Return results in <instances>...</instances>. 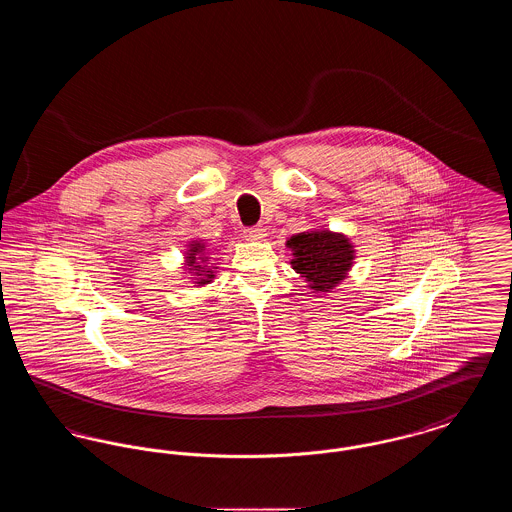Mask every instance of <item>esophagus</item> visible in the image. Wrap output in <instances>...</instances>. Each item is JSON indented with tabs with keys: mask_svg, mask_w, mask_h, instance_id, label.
Masks as SVG:
<instances>
[{
	"mask_svg": "<svg viewBox=\"0 0 512 512\" xmlns=\"http://www.w3.org/2000/svg\"><path fill=\"white\" fill-rule=\"evenodd\" d=\"M245 238L247 240H263L267 236V228L265 226H249L244 230Z\"/></svg>",
	"mask_w": 512,
	"mask_h": 512,
	"instance_id": "obj_1",
	"label": "esophagus"
}]
</instances>
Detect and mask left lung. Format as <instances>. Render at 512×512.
<instances>
[{"instance_id": "left-lung-1", "label": "left lung", "mask_w": 512, "mask_h": 512, "mask_svg": "<svg viewBox=\"0 0 512 512\" xmlns=\"http://www.w3.org/2000/svg\"><path fill=\"white\" fill-rule=\"evenodd\" d=\"M288 245L293 249V270L317 292H330L340 284L353 261V245L328 230L297 234Z\"/></svg>"}]
</instances>
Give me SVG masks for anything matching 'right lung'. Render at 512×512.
Returning a JSON list of instances; mask_svg holds the SVG:
<instances>
[{"instance_id": "right-lung-1", "label": "right lung", "mask_w": 512, "mask_h": 512, "mask_svg": "<svg viewBox=\"0 0 512 512\" xmlns=\"http://www.w3.org/2000/svg\"><path fill=\"white\" fill-rule=\"evenodd\" d=\"M194 245V247H192V249H190V253H188V263H190V265H192V267H194V270H199V268H201V265H197V263H195V259H197V257H195V255H197V253H199V249H201V245L199 244H192ZM199 276H201V274H199ZM203 276H205V278H201V280H199V282H195V284H199V286H201V284H207V282H209V278H213V274H211V270H205V274H203Z\"/></svg>"}]
</instances>
